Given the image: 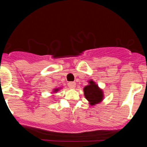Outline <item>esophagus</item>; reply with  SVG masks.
Returning <instances> with one entry per match:
<instances>
[{
  "label": "esophagus",
  "mask_w": 147,
  "mask_h": 147,
  "mask_svg": "<svg viewBox=\"0 0 147 147\" xmlns=\"http://www.w3.org/2000/svg\"><path fill=\"white\" fill-rule=\"evenodd\" d=\"M67 85H68L69 88H71V89H74V88L76 87V83H75L74 82H68Z\"/></svg>",
  "instance_id": "esophagus-1"
}]
</instances>
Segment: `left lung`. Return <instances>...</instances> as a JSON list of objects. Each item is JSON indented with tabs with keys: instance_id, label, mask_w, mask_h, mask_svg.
<instances>
[{
	"instance_id": "obj_1",
	"label": "left lung",
	"mask_w": 147,
	"mask_h": 147,
	"mask_svg": "<svg viewBox=\"0 0 147 147\" xmlns=\"http://www.w3.org/2000/svg\"><path fill=\"white\" fill-rule=\"evenodd\" d=\"M88 85L84 88V95L90 105H95L102 102L104 98V93L96 83L93 80L88 81Z\"/></svg>"
}]
</instances>
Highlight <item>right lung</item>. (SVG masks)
<instances>
[{"mask_svg": "<svg viewBox=\"0 0 147 147\" xmlns=\"http://www.w3.org/2000/svg\"><path fill=\"white\" fill-rule=\"evenodd\" d=\"M59 90V88H56V89L54 90V91L53 92H54V93H57V92Z\"/></svg>", "mask_w": 147, "mask_h": 147, "instance_id": "add662e5", "label": "right lung"}]
</instances>
